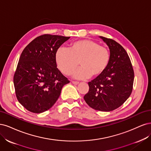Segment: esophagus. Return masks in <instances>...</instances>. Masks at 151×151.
I'll return each instance as SVG.
<instances>
[{
  "instance_id": "esophagus-1",
  "label": "esophagus",
  "mask_w": 151,
  "mask_h": 151,
  "mask_svg": "<svg viewBox=\"0 0 151 151\" xmlns=\"http://www.w3.org/2000/svg\"><path fill=\"white\" fill-rule=\"evenodd\" d=\"M72 83L74 84V85H78L79 84V82L78 81H72Z\"/></svg>"
}]
</instances>
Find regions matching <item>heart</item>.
<instances>
[{
  "mask_svg": "<svg viewBox=\"0 0 151 151\" xmlns=\"http://www.w3.org/2000/svg\"><path fill=\"white\" fill-rule=\"evenodd\" d=\"M55 59L58 68L65 75H70L80 61L81 66L73 76L75 78L83 80L104 71L109 63L110 52L97 42L85 40L73 43L70 49L65 47L58 48Z\"/></svg>",
  "mask_w": 151,
  "mask_h": 151,
  "instance_id": "obj_1",
  "label": "heart"
}]
</instances>
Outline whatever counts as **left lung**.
<instances>
[{"label": "left lung", "instance_id": "1", "mask_svg": "<svg viewBox=\"0 0 151 151\" xmlns=\"http://www.w3.org/2000/svg\"><path fill=\"white\" fill-rule=\"evenodd\" d=\"M99 37L109 48L110 60L104 71L88 83L89 91L84 100L96 110L110 111L119 108L130 96L134 73L124 48L111 39Z\"/></svg>", "mask_w": 151, "mask_h": 151}]
</instances>
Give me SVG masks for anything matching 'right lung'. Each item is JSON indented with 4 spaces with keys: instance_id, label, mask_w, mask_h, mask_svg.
Masks as SVG:
<instances>
[{
    "instance_id": "1",
    "label": "right lung",
    "mask_w": 151,
    "mask_h": 151,
    "mask_svg": "<svg viewBox=\"0 0 151 151\" xmlns=\"http://www.w3.org/2000/svg\"><path fill=\"white\" fill-rule=\"evenodd\" d=\"M70 37L45 35L24 48L14 76L16 97L24 108L40 114L53 106L70 81L58 69L56 53Z\"/></svg>"
}]
</instances>
